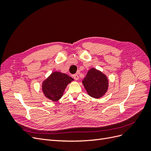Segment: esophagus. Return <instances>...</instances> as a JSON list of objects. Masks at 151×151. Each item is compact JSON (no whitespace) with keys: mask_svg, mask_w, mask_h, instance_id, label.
Segmentation results:
<instances>
[{"mask_svg":"<svg viewBox=\"0 0 151 151\" xmlns=\"http://www.w3.org/2000/svg\"><path fill=\"white\" fill-rule=\"evenodd\" d=\"M73 77H74V79L75 80H78L79 79V75L77 74H74L72 76Z\"/></svg>","mask_w":151,"mask_h":151,"instance_id":"34e87169","label":"esophagus"}]
</instances>
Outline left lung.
<instances>
[{
	"mask_svg": "<svg viewBox=\"0 0 151 151\" xmlns=\"http://www.w3.org/2000/svg\"><path fill=\"white\" fill-rule=\"evenodd\" d=\"M83 84L90 96L99 98L106 93L108 88V80L106 75L96 69H91L87 73Z\"/></svg>",
	"mask_w": 151,
	"mask_h": 151,
	"instance_id": "left-lung-1",
	"label": "left lung"
}]
</instances>
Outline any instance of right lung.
Wrapping results in <instances>:
<instances>
[{"label": "right lung", "mask_w": 151, "mask_h": 151, "mask_svg": "<svg viewBox=\"0 0 151 151\" xmlns=\"http://www.w3.org/2000/svg\"><path fill=\"white\" fill-rule=\"evenodd\" d=\"M73 80L72 77L65 74L54 72L43 82V93L49 99L57 101L62 98L67 84Z\"/></svg>", "instance_id": "1"}]
</instances>
